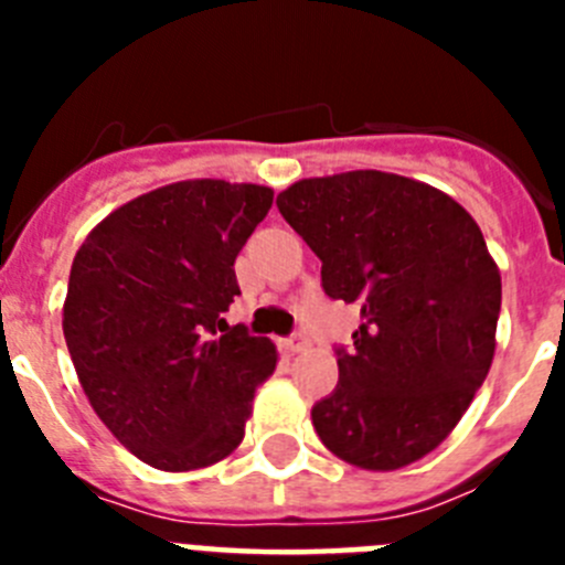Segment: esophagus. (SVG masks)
I'll return each mask as SVG.
<instances>
[{"label": "esophagus", "mask_w": 565, "mask_h": 565, "mask_svg": "<svg viewBox=\"0 0 565 565\" xmlns=\"http://www.w3.org/2000/svg\"><path fill=\"white\" fill-rule=\"evenodd\" d=\"M286 344H288V351L291 353H299V351H308V337L306 333H294V337H288L286 339Z\"/></svg>", "instance_id": "obj_1"}]
</instances>
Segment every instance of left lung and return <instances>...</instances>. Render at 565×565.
<instances>
[{
    "label": "left lung",
    "mask_w": 565,
    "mask_h": 565,
    "mask_svg": "<svg viewBox=\"0 0 565 565\" xmlns=\"http://www.w3.org/2000/svg\"><path fill=\"white\" fill-rule=\"evenodd\" d=\"M277 209L322 259L328 297L362 306L337 387L311 411L319 438L362 469L418 461L495 356L501 274L481 228L450 194L376 169L299 181Z\"/></svg>",
    "instance_id": "1"
}]
</instances>
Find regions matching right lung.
<instances>
[{"instance_id":"obj_1","label":"right lung","mask_w":565,"mask_h":565,"mask_svg":"<svg viewBox=\"0 0 565 565\" xmlns=\"http://www.w3.org/2000/svg\"><path fill=\"white\" fill-rule=\"evenodd\" d=\"M271 201L254 183H169L115 209L73 259L70 359L98 418L149 467L226 458L277 367L266 337L223 319L239 294L234 259Z\"/></svg>"}]
</instances>
